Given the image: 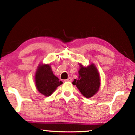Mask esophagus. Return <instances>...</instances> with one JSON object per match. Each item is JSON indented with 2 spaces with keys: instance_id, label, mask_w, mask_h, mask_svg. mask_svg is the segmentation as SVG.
I'll use <instances>...</instances> for the list:
<instances>
[{
  "instance_id": "esophagus-1",
  "label": "esophagus",
  "mask_w": 135,
  "mask_h": 135,
  "mask_svg": "<svg viewBox=\"0 0 135 135\" xmlns=\"http://www.w3.org/2000/svg\"><path fill=\"white\" fill-rule=\"evenodd\" d=\"M71 78H70V77H69V78H68V79H66V80H65V81H71Z\"/></svg>"
}]
</instances>
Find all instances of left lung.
Listing matches in <instances>:
<instances>
[{"mask_svg":"<svg viewBox=\"0 0 135 135\" xmlns=\"http://www.w3.org/2000/svg\"><path fill=\"white\" fill-rule=\"evenodd\" d=\"M78 71L79 79H75L72 82L76 85L81 93L86 98H90L98 91L100 87V76L97 68L93 64L87 67L81 65Z\"/></svg>","mask_w":135,"mask_h":135,"instance_id":"obj_1","label":"left lung"}]
</instances>
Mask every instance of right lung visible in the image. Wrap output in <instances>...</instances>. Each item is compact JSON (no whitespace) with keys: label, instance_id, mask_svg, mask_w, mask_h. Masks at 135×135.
I'll return each mask as SVG.
<instances>
[{"label":"right lung","instance_id":"add662e5","mask_svg":"<svg viewBox=\"0 0 135 135\" xmlns=\"http://www.w3.org/2000/svg\"><path fill=\"white\" fill-rule=\"evenodd\" d=\"M35 84L38 91L42 95L49 97L52 94L62 81L53 73L49 65H41L35 75Z\"/></svg>","mask_w":135,"mask_h":135}]
</instances>
